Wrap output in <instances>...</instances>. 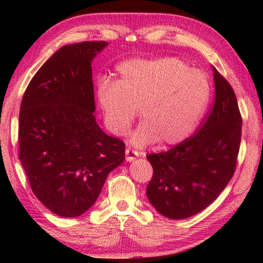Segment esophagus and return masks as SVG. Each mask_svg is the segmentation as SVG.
Instances as JSON below:
<instances>
[{
  "mask_svg": "<svg viewBox=\"0 0 263 263\" xmlns=\"http://www.w3.org/2000/svg\"><path fill=\"white\" fill-rule=\"evenodd\" d=\"M125 157H126V161L131 162V161H133V160H136L137 157H139V153H138L137 151H135V149L126 148L125 149Z\"/></svg>",
  "mask_w": 263,
  "mask_h": 263,
  "instance_id": "1",
  "label": "esophagus"
}]
</instances>
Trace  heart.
I'll use <instances>...</instances> for the list:
<instances>
[{
	"label": "heart",
	"instance_id": "1",
	"mask_svg": "<svg viewBox=\"0 0 263 263\" xmlns=\"http://www.w3.org/2000/svg\"><path fill=\"white\" fill-rule=\"evenodd\" d=\"M116 82L102 80L97 101L110 132L125 136L139 109L142 122L131 137L133 145L161 141L180 144L195 130L210 99L203 72L177 58L133 59L116 68Z\"/></svg>",
	"mask_w": 263,
	"mask_h": 263
}]
</instances>
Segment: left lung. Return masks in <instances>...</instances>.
Listing matches in <instances>:
<instances>
[{"label":"left lung","mask_w":263,"mask_h":263,"mask_svg":"<svg viewBox=\"0 0 263 263\" xmlns=\"http://www.w3.org/2000/svg\"><path fill=\"white\" fill-rule=\"evenodd\" d=\"M215 101L195 136L167 152L148 154V201L160 215L184 219L208 208L234 174L242 119L230 83L213 67Z\"/></svg>","instance_id":"8db88e82"}]
</instances>
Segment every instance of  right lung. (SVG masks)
Returning a JSON list of instances; mask_svg holds the SVG:
<instances>
[{"label":"right lung","mask_w":263,"mask_h":263,"mask_svg":"<svg viewBox=\"0 0 263 263\" xmlns=\"http://www.w3.org/2000/svg\"><path fill=\"white\" fill-rule=\"evenodd\" d=\"M106 46H62L22 100L21 163L35 197L60 217L81 216L94 205L109 173L125 159V144L106 135L94 116L91 62Z\"/></svg>","instance_id":"add662e5"}]
</instances>
